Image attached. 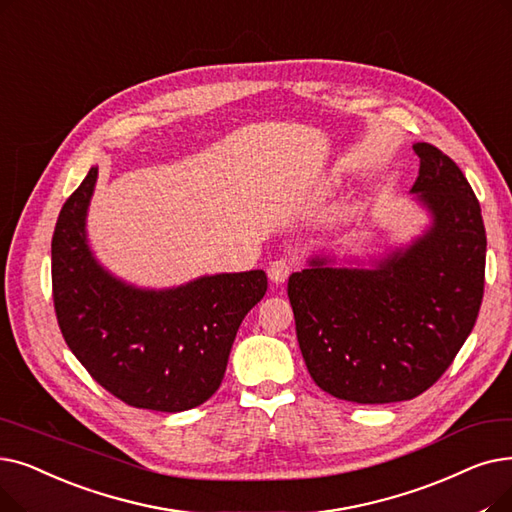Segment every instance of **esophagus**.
Segmentation results:
<instances>
[{
	"mask_svg": "<svg viewBox=\"0 0 512 512\" xmlns=\"http://www.w3.org/2000/svg\"><path fill=\"white\" fill-rule=\"evenodd\" d=\"M291 272H293V263H288L286 259H276L270 263V268H268V276L276 284H282L288 276H291Z\"/></svg>",
	"mask_w": 512,
	"mask_h": 512,
	"instance_id": "esophagus-1",
	"label": "esophagus"
}]
</instances>
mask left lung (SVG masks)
Wrapping results in <instances>:
<instances>
[{
  "mask_svg": "<svg viewBox=\"0 0 512 512\" xmlns=\"http://www.w3.org/2000/svg\"><path fill=\"white\" fill-rule=\"evenodd\" d=\"M412 186L433 226L372 270L311 259L288 278L297 341L316 385L345 402L418 397L446 372L477 322L485 226L460 167L427 142Z\"/></svg>",
  "mask_w": 512,
  "mask_h": 512,
  "instance_id": "8db88e82",
  "label": "left lung"
}]
</instances>
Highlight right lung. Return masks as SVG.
<instances>
[{
  "label": "right lung",
  "mask_w": 512,
  "mask_h": 512,
  "mask_svg": "<svg viewBox=\"0 0 512 512\" xmlns=\"http://www.w3.org/2000/svg\"><path fill=\"white\" fill-rule=\"evenodd\" d=\"M92 167L66 198L52 236L56 320L75 358L133 408L182 412L219 389L236 330L268 291L261 270L142 291L102 270L85 238Z\"/></svg>",
  "instance_id": "add662e5"
}]
</instances>
